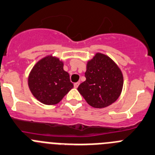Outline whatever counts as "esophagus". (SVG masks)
I'll return each mask as SVG.
<instances>
[{"label": "esophagus", "instance_id": "1", "mask_svg": "<svg viewBox=\"0 0 155 155\" xmlns=\"http://www.w3.org/2000/svg\"><path fill=\"white\" fill-rule=\"evenodd\" d=\"M79 82H77V83H74V87L75 88H77L78 86H79Z\"/></svg>", "mask_w": 155, "mask_h": 155}]
</instances>
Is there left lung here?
I'll list each match as a JSON object with an SVG mask.
<instances>
[{
  "label": "left lung",
  "mask_w": 155,
  "mask_h": 155,
  "mask_svg": "<svg viewBox=\"0 0 155 155\" xmlns=\"http://www.w3.org/2000/svg\"><path fill=\"white\" fill-rule=\"evenodd\" d=\"M86 81L78 87L87 104L104 108L119 98L124 85L122 72L107 55L97 53L86 64Z\"/></svg>",
  "instance_id": "1"
}]
</instances>
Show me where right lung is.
Segmentation results:
<instances>
[{"mask_svg":"<svg viewBox=\"0 0 155 155\" xmlns=\"http://www.w3.org/2000/svg\"><path fill=\"white\" fill-rule=\"evenodd\" d=\"M28 84L38 101L55 105L73 87L69 75L63 69V62L52 55L41 58L29 73Z\"/></svg>","mask_w":155,"mask_h":155,"instance_id":"1","label":"right lung"}]
</instances>
